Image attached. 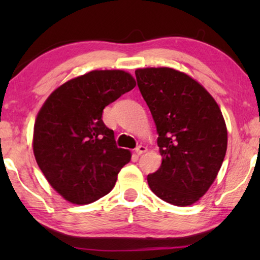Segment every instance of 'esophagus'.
<instances>
[{"instance_id": "esophagus-1", "label": "esophagus", "mask_w": 260, "mask_h": 260, "mask_svg": "<svg viewBox=\"0 0 260 260\" xmlns=\"http://www.w3.org/2000/svg\"><path fill=\"white\" fill-rule=\"evenodd\" d=\"M147 147H144V145H138V147L135 149V151H136V154L137 155H142V154H144V152H147Z\"/></svg>"}]
</instances>
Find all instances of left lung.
Here are the masks:
<instances>
[{
	"mask_svg": "<svg viewBox=\"0 0 260 260\" xmlns=\"http://www.w3.org/2000/svg\"><path fill=\"white\" fill-rule=\"evenodd\" d=\"M142 97L156 124L162 165L148 175L163 201L193 205L214 182L227 149L222 113L207 90L169 67L135 71Z\"/></svg>",
	"mask_w": 260,
	"mask_h": 260,
	"instance_id": "obj_1",
	"label": "left lung"
}]
</instances>
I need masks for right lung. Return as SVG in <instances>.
<instances>
[{
	"mask_svg": "<svg viewBox=\"0 0 260 260\" xmlns=\"http://www.w3.org/2000/svg\"><path fill=\"white\" fill-rule=\"evenodd\" d=\"M135 86L124 71H92L62 84L42 105L34 124V156L65 200L87 205L115 187L131 154L116 145L103 110Z\"/></svg>",
	"mask_w": 260,
	"mask_h": 260,
	"instance_id": "add662e5",
	"label": "right lung"
}]
</instances>
